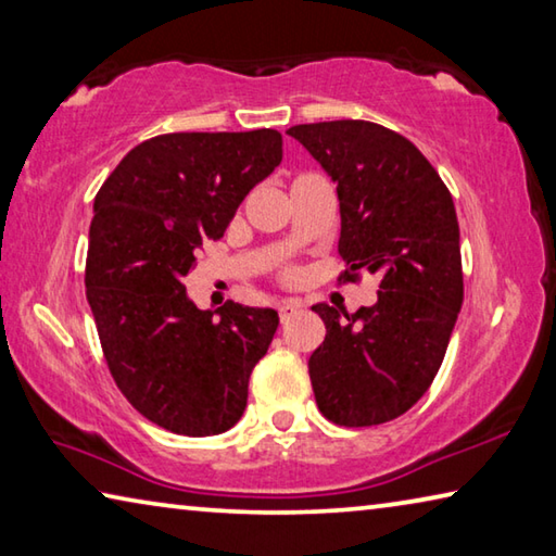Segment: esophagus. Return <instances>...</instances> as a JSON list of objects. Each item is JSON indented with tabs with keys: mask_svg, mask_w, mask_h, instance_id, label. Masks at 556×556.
Segmentation results:
<instances>
[{
	"mask_svg": "<svg viewBox=\"0 0 556 556\" xmlns=\"http://www.w3.org/2000/svg\"><path fill=\"white\" fill-rule=\"evenodd\" d=\"M277 312H279L281 324H285V321H289L291 316H296V314L301 312V301H296V299H285V301H279V304H277Z\"/></svg>",
	"mask_w": 556,
	"mask_h": 556,
	"instance_id": "34e87169",
	"label": "esophagus"
}]
</instances>
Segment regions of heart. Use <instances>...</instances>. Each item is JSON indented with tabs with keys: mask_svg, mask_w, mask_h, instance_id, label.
<instances>
[{
	"mask_svg": "<svg viewBox=\"0 0 556 556\" xmlns=\"http://www.w3.org/2000/svg\"><path fill=\"white\" fill-rule=\"evenodd\" d=\"M287 279H294V271H287Z\"/></svg>",
	"mask_w": 556,
	"mask_h": 556,
	"instance_id": "1",
	"label": "heart"
}]
</instances>
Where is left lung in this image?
<instances>
[{
	"mask_svg": "<svg viewBox=\"0 0 556 556\" xmlns=\"http://www.w3.org/2000/svg\"><path fill=\"white\" fill-rule=\"evenodd\" d=\"M287 135L336 181L343 279L380 275L372 306H314L326 324L308 357L316 404L338 427L384 425L434 382L464 304L454 201L427 156L375 122H316Z\"/></svg>",
	"mask_w": 556,
	"mask_h": 556,
	"instance_id": "8db88e82",
	"label": "left lung"
}]
</instances>
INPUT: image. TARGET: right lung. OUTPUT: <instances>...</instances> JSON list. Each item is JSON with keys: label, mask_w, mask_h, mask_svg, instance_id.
Returning <instances> with one entry per match:
<instances>
[{"label": "right lung", "mask_w": 556, "mask_h": 556, "mask_svg": "<svg viewBox=\"0 0 556 556\" xmlns=\"http://www.w3.org/2000/svg\"><path fill=\"white\" fill-rule=\"evenodd\" d=\"M279 162L277 129L174 131L131 149L96 195L86 294L102 353L131 407L174 434L238 425L279 326L235 301L201 312L181 285Z\"/></svg>", "instance_id": "1"}]
</instances>
